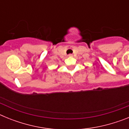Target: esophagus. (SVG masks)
Masks as SVG:
<instances>
[{
	"instance_id": "34e87169",
	"label": "esophagus",
	"mask_w": 129,
	"mask_h": 129,
	"mask_svg": "<svg viewBox=\"0 0 129 129\" xmlns=\"http://www.w3.org/2000/svg\"><path fill=\"white\" fill-rule=\"evenodd\" d=\"M73 55H72V54H69L68 55V57H72Z\"/></svg>"
}]
</instances>
